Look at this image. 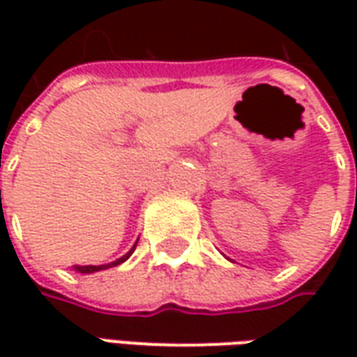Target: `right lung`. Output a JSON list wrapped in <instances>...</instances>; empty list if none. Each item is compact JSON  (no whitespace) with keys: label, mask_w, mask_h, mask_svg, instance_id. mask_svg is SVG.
<instances>
[{"label":"right lung","mask_w":357,"mask_h":357,"mask_svg":"<svg viewBox=\"0 0 357 357\" xmlns=\"http://www.w3.org/2000/svg\"><path fill=\"white\" fill-rule=\"evenodd\" d=\"M135 247H137V243H135V245L130 248V252H128V255H124L122 258H118V260H114V262L102 264V266H74V271H78V273H95V271H101V269H107V268H112V266H118V264L126 262V260H128V258L133 255Z\"/></svg>","instance_id":"add662e5"}]
</instances>
